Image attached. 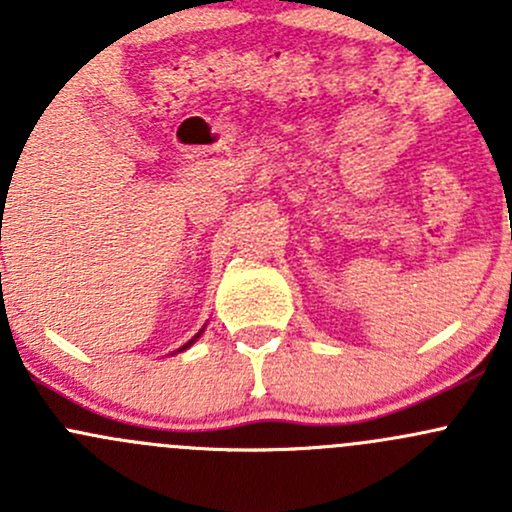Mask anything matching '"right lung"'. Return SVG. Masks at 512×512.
<instances>
[{"instance_id": "add662e5", "label": "right lung", "mask_w": 512, "mask_h": 512, "mask_svg": "<svg viewBox=\"0 0 512 512\" xmlns=\"http://www.w3.org/2000/svg\"><path fill=\"white\" fill-rule=\"evenodd\" d=\"M198 337H200V334H198ZM198 337H195V339H198ZM195 339H190V342H188V344H185V347H183V349H188V347H190V344H193V342H195Z\"/></svg>"}]
</instances>
